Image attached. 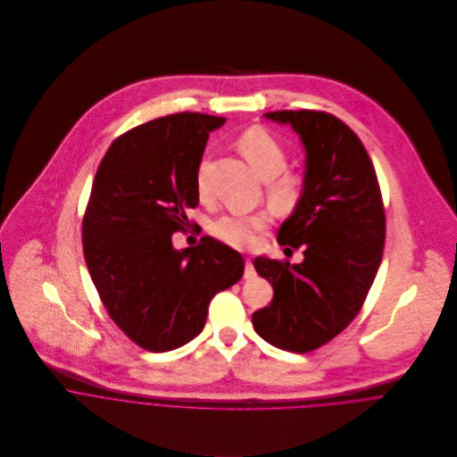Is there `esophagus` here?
Instances as JSON below:
<instances>
[{
	"instance_id": "esophagus-1",
	"label": "esophagus",
	"mask_w": 457,
	"mask_h": 457,
	"mask_svg": "<svg viewBox=\"0 0 457 457\" xmlns=\"http://www.w3.org/2000/svg\"><path fill=\"white\" fill-rule=\"evenodd\" d=\"M255 267H253V263H252V261L250 259H246L245 261V278L246 279H252V278H255Z\"/></svg>"
}]
</instances>
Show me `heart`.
<instances>
[{
    "instance_id": "heart-1",
    "label": "heart",
    "mask_w": 457,
    "mask_h": 457,
    "mask_svg": "<svg viewBox=\"0 0 457 457\" xmlns=\"http://www.w3.org/2000/svg\"><path fill=\"white\" fill-rule=\"evenodd\" d=\"M237 151L252 165V169L265 181V192L270 205L279 212H292L304 198V176L295 170H287L288 153L285 145L263 127H252L243 131L236 140ZM205 162L196 169V190L200 198L207 194L205 188ZM270 218L265 212L259 214H227L212 223V234L236 248H246L255 236L269 225Z\"/></svg>"
}]
</instances>
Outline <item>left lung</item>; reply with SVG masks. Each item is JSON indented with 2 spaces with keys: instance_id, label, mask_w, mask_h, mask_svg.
Listing matches in <instances>:
<instances>
[{
  "instance_id": "1",
  "label": "left lung",
  "mask_w": 457,
  "mask_h": 457,
  "mask_svg": "<svg viewBox=\"0 0 457 457\" xmlns=\"http://www.w3.org/2000/svg\"><path fill=\"white\" fill-rule=\"evenodd\" d=\"M265 118L288 123L306 147L304 198L278 232V243L303 248L304 261H253L274 295L252 322L272 346L306 353L361 312L384 253V200L366 147L341 120L308 109Z\"/></svg>"
}]
</instances>
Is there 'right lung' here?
Returning a JSON list of instances; mask_svg holds the SVG:
<instances>
[{
    "mask_svg": "<svg viewBox=\"0 0 457 457\" xmlns=\"http://www.w3.org/2000/svg\"><path fill=\"white\" fill-rule=\"evenodd\" d=\"M223 123L198 112L147 121L120 135L98 165L82 220L84 259L109 317L144 350L192 341L212 297L245 272L243 257L212 237L172 246L198 205L209 131Z\"/></svg>",
    "mask_w": 457,
    "mask_h": 457,
    "instance_id": "1",
    "label": "right lung"
}]
</instances>
